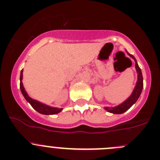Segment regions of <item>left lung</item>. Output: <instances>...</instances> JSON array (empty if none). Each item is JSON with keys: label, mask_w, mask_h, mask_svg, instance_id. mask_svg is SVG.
Here are the masks:
<instances>
[{"label": "left lung", "mask_w": 160, "mask_h": 160, "mask_svg": "<svg viewBox=\"0 0 160 160\" xmlns=\"http://www.w3.org/2000/svg\"><path fill=\"white\" fill-rule=\"evenodd\" d=\"M128 54L131 57L132 59L135 60L136 62V69H137V71L138 73V80L137 85H136L135 88H134V90L132 91V93L131 94L130 97L127 99L126 101H124L122 103H121L120 105L117 106V107H112V108H110V107H105V109L107 110L108 112H112V113H116V114H120L122 113V112H126L127 110H129L136 102L138 100V98L140 96L141 92H142V87H143V79H142V72H141V69L139 68V67L138 66V63L136 60L135 58L132 56V54L128 53Z\"/></svg>", "instance_id": "left-lung-1"}]
</instances>
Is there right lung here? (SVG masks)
<instances>
[{
	"label": "right lung",
	"instance_id": "add662e5",
	"mask_svg": "<svg viewBox=\"0 0 160 160\" xmlns=\"http://www.w3.org/2000/svg\"><path fill=\"white\" fill-rule=\"evenodd\" d=\"M22 79H23V70L21 72V77H20V88H21V93H22L23 96L24 97V98L26 99V100L29 102L30 104L32 106L34 110H36L38 112L41 114H44V115H53V114H57L58 112H60L62 110V109H58V108H54V107H50L49 106H47L45 104L41 103V102L37 101V100H33L30 97H28V93L25 91L24 88L23 87L22 83Z\"/></svg>",
	"mask_w": 160,
	"mask_h": 160
}]
</instances>
